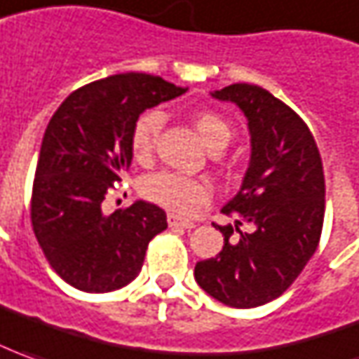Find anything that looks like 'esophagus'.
<instances>
[{"label":"esophagus","mask_w":359,"mask_h":359,"mask_svg":"<svg viewBox=\"0 0 359 359\" xmlns=\"http://www.w3.org/2000/svg\"><path fill=\"white\" fill-rule=\"evenodd\" d=\"M167 222H169L170 228H184V230H192L196 224L190 220H182V218H179V216H175V214H169L167 216Z\"/></svg>","instance_id":"1"}]
</instances>
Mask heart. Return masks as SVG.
<instances>
[{
	"label": "heart",
	"instance_id": "heart-1",
	"mask_svg": "<svg viewBox=\"0 0 359 359\" xmlns=\"http://www.w3.org/2000/svg\"><path fill=\"white\" fill-rule=\"evenodd\" d=\"M192 126L198 131L200 139L210 151H222L233 139V126L214 109H198L192 114ZM163 128V114L157 109H149L141 114L131 129V153L139 163H147L155 155L157 139ZM141 194L179 216H190L208 204L212 189L208 182L200 179L182 177L179 172H157L149 175L141 182Z\"/></svg>",
	"mask_w": 359,
	"mask_h": 359
}]
</instances>
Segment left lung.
<instances>
[{
	"label": "left lung",
	"instance_id": "left-lung-1",
	"mask_svg": "<svg viewBox=\"0 0 359 359\" xmlns=\"http://www.w3.org/2000/svg\"><path fill=\"white\" fill-rule=\"evenodd\" d=\"M212 96L238 104L245 114L251 161L240 192L222 208L236 218V228L218 226L224 248L196 263L194 279L216 301L253 309L281 297L318 248L323 159L301 116L265 88L230 84ZM245 223L248 230L240 231Z\"/></svg>",
	"mask_w": 359,
	"mask_h": 359
}]
</instances>
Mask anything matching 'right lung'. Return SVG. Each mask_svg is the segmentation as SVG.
<instances>
[{
    "label": "right lung",
    "mask_w": 359,
    "mask_h": 359,
    "mask_svg": "<svg viewBox=\"0 0 359 359\" xmlns=\"http://www.w3.org/2000/svg\"><path fill=\"white\" fill-rule=\"evenodd\" d=\"M161 76L116 74L74 90L46 126L36 163L31 224L46 262L74 289L109 292L141 271L167 214L137 200L106 214L102 204L131 165L139 114L184 94Z\"/></svg>",
    "instance_id": "1"
}]
</instances>
